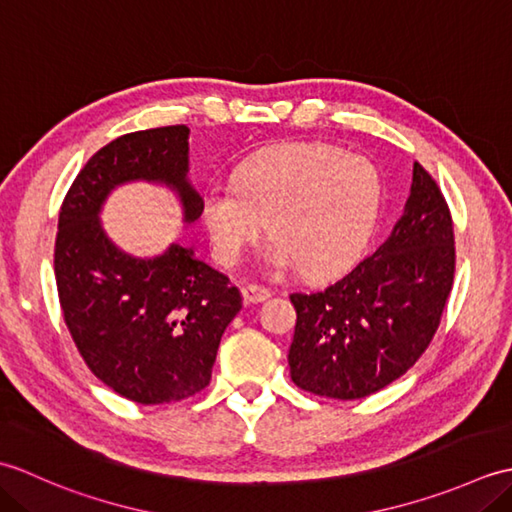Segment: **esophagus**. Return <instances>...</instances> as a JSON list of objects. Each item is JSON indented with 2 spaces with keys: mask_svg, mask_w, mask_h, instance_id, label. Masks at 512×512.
<instances>
[{
  "mask_svg": "<svg viewBox=\"0 0 512 512\" xmlns=\"http://www.w3.org/2000/svg\"><path fill=\"white\" fill-rule=\"evenodd\" d=\"M242 295H244V299L248 303H262V301L270 299V295H273V292H270V288L259 286V284H244L242 286Z\"/></svg>",
  "mask_w": 512,
  "mask_h": 512,
  "instance_id": "34e87169",
  "label": "esophagus"
}]
</instances>
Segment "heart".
<instances>
[{"mask_svg":"<svg viewBox=\"0 0 512 512\" xmlns=\"http://www.w3.org/2000/svg\"><path fill=\"white\" fill-rule=\"evenodd\" d=\"M372 162L328 145H288L246 160L235 182L204 191L202 215L217 257L235 264L268 228L275 270L341 273L361 253L380 206Z\"/></svg>","mask_w":512,"mask_h":512,"instance_id":"b5f03b06","label":"heart"}]
</instances>
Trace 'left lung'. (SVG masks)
Wrapping results in <instances>:
<instances>
[{"label": "left lung", "instance_id": "left-lung-1", "mask_svg": "<svg viewBox=\"0 0 512 512\" xmlns=\"http://www.w3.org/2000/svg\"><path fill=\"white\" fill-rule=\"evenodd\" d=\"M455 275L449 204L420 162L394 231L325 290L292 292L288 363L314 396H372L416 365L436 334Z\"/></svg>", "mask_w": 512, "mask_h": 512}]
</instances>
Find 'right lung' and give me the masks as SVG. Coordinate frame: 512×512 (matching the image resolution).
Segmentation results:
<instances>
[{
  "label": "right lung",
  "mask_w": 512,
  "mask_h": 512,
  "mask_svg": "<svg viewBox=\"0 0 512 512\" xmlns=\"http://www.w3.org/2000/svg\"><path fill=\"white\" fill-rule=\"evenodd\" d=\"M189 127L143 129L96 151L61 204L54 277L63 321L90 372L138 405L191 398L209 385L217 347L242 295L224 273L173 244L134 259L105 237L99 209L116 184L160 180L180 193L184 220L202 215L187 182Z\"/></svg>",
  "instance_id": "right-lung-1"
}]
</instances>
